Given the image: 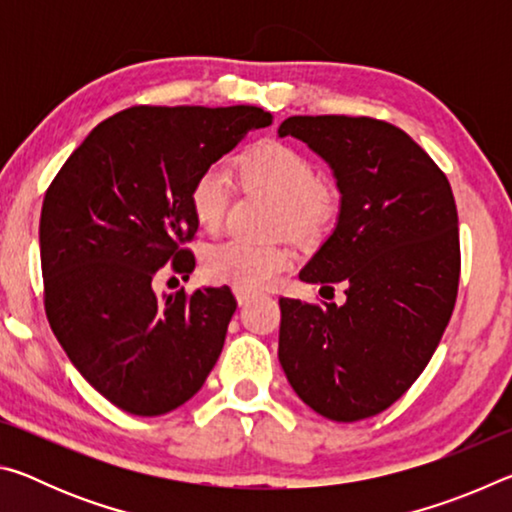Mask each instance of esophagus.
<instances>
[{
  "instance_id": "esophagus-1",
  "label": "esophagus",
  "mask_w": 512,
  "mask_h": 512,
  "mask_svg": "<svg viewBox=\"0 0 512 512\" xmlns=\"http://www.w3.org/2000/svg\"><path fill=\"white\" fill-rule=\"evenodd\" d=\"M235 296H237V302H239L241 307H246L248 302H250V298H253V296H250V293H246V291H235Z\"/></svg>"
}]
</instances>
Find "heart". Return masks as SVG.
<instances>
[{"mask_svg":"<svg viewBox=\"0 0 512 512\" xmlns=\"http://www.w3.org/2000/svg\"><path fill=\"white\" fill-rule=\"evenodd\" d=\"M239 173L244 183L264 187L282 201L280 228L298 239H314L334 219L336 201L323 185L314 160L284 142H262L241 155ZM230 176L221 167L198 173L189 189V207L198 228H221L230 205ZM293 262V253L282 244H253L246 239H223L203 253V275L214 284H228L237 291L257 293L273 287Z\"/></svg>","mask_w":512,"mask_h":512,"instance_id":"1","label":"heart"}]
</instances>
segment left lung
I'll return each mask as SVG.
<instances>
[{
    "mask_svg": "<svg viewBox=\"0 0 512 512\" xmlns=\"http://www.w3.org/2000/svg\"><path fill=\"white\" fill-rule=\"evenodd\" d=\"M334 169L341 214L300 280L345 284V305L280 298V363L316 413L354 422L386 411L427 368L461 277L449 180L422 146L372 117H289L277 128Z\"/></svg>",
    "mask_w": 512,
    "mask_h": 512,
    "instance_id": "left-lung-1",
    "label": "left lung"
}]
</instances>
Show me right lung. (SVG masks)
Instances as JSON below:
<instances>
[{"label": "right lung", "mask_w": 512, "mask_h": 512, "mask_svg": "<svg viewBox=\"0 0 512 512\" xmlns=\"http://www.w3.org/2000/svg\"><path fill=\"white\" fill-rule=\"evenodd\" d=\"M268 124L255 106H133L101 121L51 180L40 214L47 320L121 411L178 409L219 359L237 309L230 289L158 298L153 282L194 271L198 173Z\"/></svg>", "instance_id": "obj_1"}]
</instances>
